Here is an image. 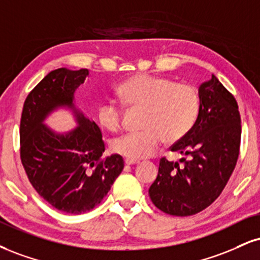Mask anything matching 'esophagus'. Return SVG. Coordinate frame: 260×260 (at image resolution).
Wrapping results in <instances>:
<instances>
[{"label": "esophagus", "instance_id": "esophagus-1", "mask_svg": "<svg viewBox=\"0 0 260 260\" xmlns=\"http://www.w3.org/2000/svg\"><path fill=\"white\" fill-rule=\"evenodd\" d=\"M124 164H126L127 166L137 165V164H139V161L138 160H132V158H126V160H124Z\"/></svg>", "mask_w": 260, "mask_h": 260}]
</instances>
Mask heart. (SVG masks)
I'll list each match as a JSON object with an SVG mask.
<instances>
[{
	"label": "heart",
	"mask_w": 260,
	"mask_h": 260,
	"mask_svg": "<svg viewBox=\"0 0 260 260\" xmlns=\"http://www.w3.org/2000/svg\"><path fill=\"white\" fill-rule=\"evenodd\" d=\"M117 95L128 108L144 109L140 123L144 129L122 134L111 143L112 151L132 160L154 154L162 139L174 144L186 137L201 110L199 90L191 84L148 74L123 81L117 87ZM122 116V108L111 100H104L96 108V120L109 132L121 127Z\"/></svg>",
	"instance_id": "b5f03b06"
}]
</instances>
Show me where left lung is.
<instances>
[{"label":"left lung","mask_w":260,"mask_h":260,"mask_svg":"<svg viewBox=\"0 0 260 260\" xmlns=\"http://www.w3.org/2000/svg\"><path fill=\"white\" fill-rule=\"evenodd\" d=\"M201 110L190 133L171 146L189 155L179 165L162 157L149 189L160 211L177 217L193 215L219 198L240 154L241 117L236 99L214 75L200 87Z\"/></svg>","instance_id":"left-lung-1"}]
</instances>
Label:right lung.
Listing matches in <instances>:
<instances>
[{
    "label": "right lung",
    "mask_w": 260,
    "mask_h": 260,
    "mask_svg": "<svg viewBox=\"0 0 260 260\" xmlns=\"http://www.w3.org/2000/svg\"><path fill=\"white\" fill-rule=\"evenodd\" d=\"M89 75L87 69L51 71L29 93L20 120V160L31 185L52 207L81 214L102 202L123 170V158L103 156L102 132L77 114L80 127L57 136L43 126L49 111L73 106L74 92Z\"/></svg>",
    "instance_id": "1"
}]
</instances>
